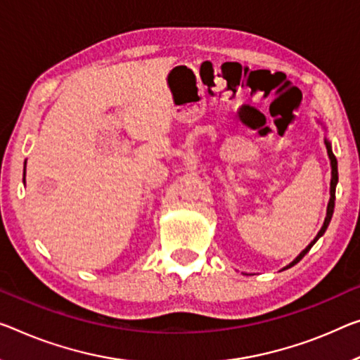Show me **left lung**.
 Returning a JSON list of instances; mask_svg holds the SVG:
<instances>
[{"label":"left lung","instance_id":"8db88e82","mask_svg":"<svg viewBox=\"0 0 360 360\" xmlns=\"http://www.w3.org/2000/svg\"><path fill=\"white\" fill-rule=\"evenodd\" d=\"M325 146H327V151H328V158H330V161H331V184H330V195H331V198H330V202H328V209H327V217H325V222H323V226L322 229H320V231L317 233V236L314 238V241L311 243V245H309L306 250H304L300 256H297L295 261H292L288 267L286 269H290V267H292V265L295 264H297L301 261V259L306 256V254L309 252V250H311V248L315 245V241L319 240L320 236H322L323 233H325V230H327V226H328V224H330V220H331V215H333V209H335V190H336V184H338V162H336V158H335V154H333V151H331V145H330V141H327L325 140Z\"/></svg>","mask_w":360,"mask_h":360}]
</instances>
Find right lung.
Masks as SVG:
<instances>
[{"mask_svg":"<svg viewBox=\"0 0 360 360\" xmlns=\"http://www.w3.org/2000/svg\"><path fill=\"white\" fill-rule=\"evenodd\" d=\"M24 175H25V172H24ZM24 180H25V179H24Z\"/></svg>","mask_w":360,"mask_h":360,"instance_id":"right-lung-1","label":"right lung"}]
</instances>
